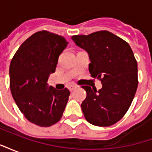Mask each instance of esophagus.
I'll use <instances>...</instances> for the list:
<instances>
[{"mask_svg":"<svg viewBox=\"0 0 152 152\" xmlns=\"http://www.w3.org/2000/svg\"><path fill=\"white\" fill-rule=\"evenodd\" d=\"M77 87V86H76V85H70L69 86H68V89H69L70 91H72L73 89H75Z\"/></svg>","mask_w":152,"mask_h":152,"instance_id":"esophagus-1","label":"esophagus"}]
</instances>
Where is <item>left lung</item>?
<instances>
[{"mask_svg":"<svg viewBox=\"0 0 152 152\" xmlns=\"http://www.w3.org/2000/svg\"><path fill=\"white\" fill-rule=\"evenodd\" d=\"M89 53L91 76L101 80L102 88L86 89L81 109L90 124L107 127L115 124L129 108L137 90V64L129 45L108 31L72 37Z\"/></svg>","mask_w":152,"mask_h":152,"instance_id":"obj_1","label":"left lung"}]
</instances>
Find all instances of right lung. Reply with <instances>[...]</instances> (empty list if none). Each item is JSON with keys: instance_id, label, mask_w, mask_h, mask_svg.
<instances>
[{"instance_id": "1", "label": "right lung", "mask_w": 152, "mask_h": 152, "mask_svg": "<svg viewBox=\"0 0 152 152\" xmlns=\"http://www.w3.org/2000/svg\"><path fill=\"white\" fill-rule=\"evenodd\" d=\"M68 42L59 35L40 31L22 44L10 66V86L20 112L41 127L56 124L63 116L70 91L47 84Z\"/></svg>"}]
</instances>
